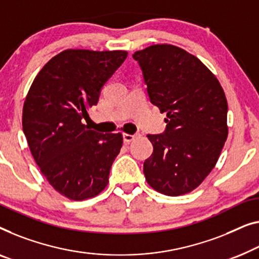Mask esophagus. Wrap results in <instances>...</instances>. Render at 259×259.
<instances>
[{"label": "esophagus", "instance_id": "1", "mask_svg": "<svg viewBox=\"0 0 259 259\" xmlns=\"http://www.w3.org/2000/svg\"><path fill=\"white\" fill-rule=\"evenodd\" d=\"M122 138H123V142H126V144H130V142L132 141L134 138H136V136H133V134L123 133V134H122Z\"/></svg>", "mask_w": 259, "mask_h": 259}]
</instances>
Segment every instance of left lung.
<instances>
[{"mask_svg":"<svg viewBox=\"0 0 259 259\" xmlns=\"http://www.w3.org/2000/svg\"><path fill=\"white\" fill-rule=\"evenodd\" d=\"M149 100L166 113V128L148 134L153 153L144 162L148 185L168 196L194 190L219 160L228 137V103L210 70L169 44L137 51Z\"/></svg>","mask_w":259,"mask_h":259,"instance_id":"obj_1","label":"left lung"}]
</instances>
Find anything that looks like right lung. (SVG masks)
<instances>
[{
  "label": "right lung",
  "mask_w": 259,
  "mask_h": 259,
  "mask_svg": "<svg viewBox=\"0 0 259 259\" xmlns=\"http://www.w3.org/2000/svg\"><path fill=\"white\" fill-rule=\"evenodd\" d=\"M127 57L126 51L65 50L31 84L22 125L30 152L49 183L70 200L103 192L122 146L121 133L89 130L83 119Z\"/></svg>",
  "instance_id": "right-lung-1"
}]
</instances>
